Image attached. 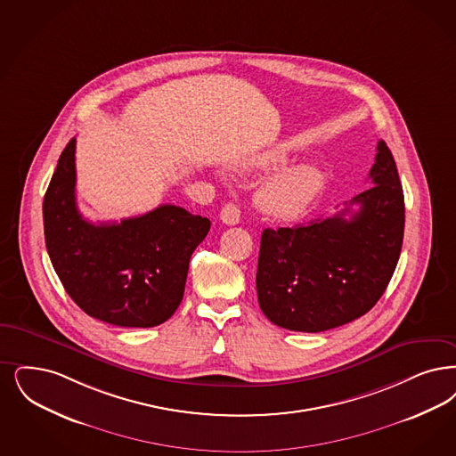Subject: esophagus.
<instances>
[{
    "label": "esophagus",
    "mask_w": 456,
    "mask_h": 456,
    "mask_svg": "<svg viewBox=\"0 0 456 456\" xmlns=\"http://www.w3.org/2000/svg\"><path fill=\"white\" fill-rule=\"evenodd\" d=\"M220 220H222V224H225V225H236V224H239V220H240V210H239V207L234 205V203L224 205L222 210H220Z\"/></svg>",
    "instance_id": "esophagus-1"
}]
</instances>
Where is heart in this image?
I'll use <instances>...</instances> for the list:
<instances>
[{
  "label": "heart",
  "mask_w": 456,
  "mask_h": 456,
  "mask_svg": "<svg viewBox=\"0 0 456 456\" xmlns=\"http://www.w3.org/2000/svg\"><path fill=\"white\" fill-rule=\"evenodd\" d=\"M285 163L283 154H270L259 166L273 167ZM322 188V175L310 164H298L281 171L265 183L257 193V203L263 212L276 219H297L305 212L310 201Z\"/></svg>",
  "instance_id": "1"
}]
</instances>
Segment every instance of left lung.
I'll list each match as a JSON object with an SVG mask.
<instances>
[{
  "label": "left lung",
  "instance_id": "obj_1",
  "mask_svg": "<svg viewBox=\"0 0 456 456\" xmlns=\"http://www.w3.org/2000/svg\"><path fill=\"white\" fill-rule=\"evenodd\" d=\"M368 178L373 186L336 216L263 231L256 290L276 326L298 332L339 328L380 300L401 256L405 224L401 178L383 141ZM353 204L359 205L354 213Z\"/></svg>",
  "mask_w": 456,
  "mask_h": 456
}]
</instances>
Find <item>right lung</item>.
I'll return each mask as SVG.
<instances>
[{"instance_id": "1", "label": "right lung", "mask_w": 456, "mask_h": 456, "mask_svg": "<svg viewBox=\"0 0 456 456\" xmlns=\"http://www.w3.org/2000/svg\"><path fill=\"white\" fill-rule=\"evenodd\" d=\"M76 139L62 151L44 197L47 253L66 292L90 317L154 328L182 304L190 257L210 220L159 205L120 224L83 219L76 207Z\"/></svg>"}]
</instances>
